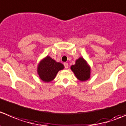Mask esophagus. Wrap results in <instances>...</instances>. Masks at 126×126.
<instances>
[{
  "label": "esophagus",
  "mask_w": 126,
  "mask_h": 126,
  "mask_svg": "<svg viewBox=\"0 0 126 126\" xmlns=\"http://www.w3.org/2000/svg\"><path fill=\"white\" fill-rule=\"evenodd\" d=\"M64 66H65V68H66V69H67V68L69 67V64H68V63H67V62H64Z\"/></svg>",
  "instance_id": "esophagus-1"
}]
</instances>
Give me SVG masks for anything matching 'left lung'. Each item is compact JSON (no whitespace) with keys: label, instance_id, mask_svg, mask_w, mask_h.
<instances>
[{"label":"left lung","instance_id":"obj_1","mask_svg":"<svg viewBox=\"0 0 126 126\" xmlns=\"http://www.w3.org/2000/svg\"><path fill=\"white\" fill-rule=\"evenodd\" d=\"M70 69L74 73L77 79L81 82L87 81L90 78V66L82 57L76 60L75 64L72 65Z\"/></svg>","mask_w":126,"mask_h":126}]
</instances>
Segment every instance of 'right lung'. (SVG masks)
<instances>
[{
	"instance_id": "obj_1",
	"label": "right lung",
	"mask_w": 126,
	"mask_h": 126,
	"mask_svg": "<svg viewBox=\"0 0 126 126\" xmlns=\"http://www.w3.org/2000/svg\"><path fill=\"white\" fill-rule=\"evenodd\" d=\"M64 65L56 62L50 56H46L40 61L37 72L39 78L44 82H50L56 77L59 70L64 69Z\"/></svg>"
}]
</instances>
